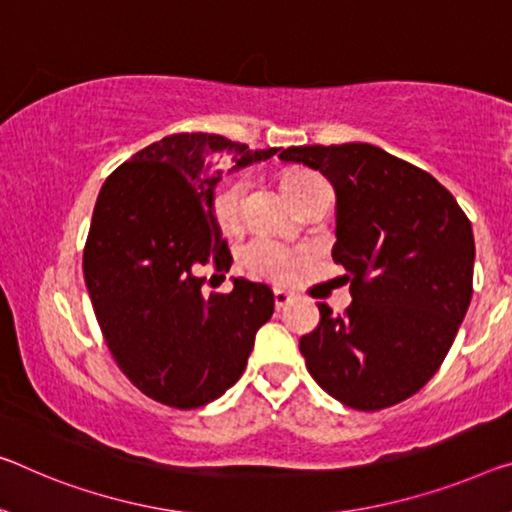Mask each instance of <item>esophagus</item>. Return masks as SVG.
Listing matches in <instances>:
<instances>
[{"mask_svg":"<svg viewBox=\"0 0 512 512\" xmlns=\"http://www.w3.org/2000/svg\"><path fill=\"white\" fill-rule=\"evenodd\" d=\"M290 302H293V295L286 293V290H274V306H277V309H283V306H288Z\"/></svg>","mask_w":512,"mask_h":512,"instance_id":"34e87169","label":"esophagus"}]
</instances>
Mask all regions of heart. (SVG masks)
<instances>
[{"mask_svg": "<svg viewBox=\"0 0 512 512\" xmlns=\"http://www.w3.org/2000/svg\"><path fill=\"white\" fill-rule=\"evenodd\" d=\"M318 176L304 169H290L281 178V187L290 201L300 194L311 180ZM249 178H233L224 183L212 196V215L219 229L226 233H238L245 224V196L249 192ZM297 263V254L288 247L279 245L265 235H256L238 251V265L242 272H247L254 279L265 281H286L293 265Z\"/></svg>", "mask_w": 512, "mask_h": 512, "instance_id": "1", "label": "heart"}]
</instances>
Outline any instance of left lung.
Masks as SVG:
<instances>
[{"label":"left lung","instance_id":"1","mask_svg":"<svg viewBox=\"0 0 512 512\" xmlns=\"http://www.w3.org/2000/svg\"><path fill=\"white\" fill-rule=\"evenodd\" d=\"M336 190L334 263L352 304L300 338L306 368L329 396L375 412L414 396L439 371L474 293V233L428 171L371 144L290 146Z\"/></svg>","mask_w":512,"mask_h":512}]
</instances>
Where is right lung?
<instances>
[{"instance_id": "right-lung-1", "label": "right lung", "mask_w": 512, "mask_h": 512, "mask_svg": "<svg viewBox=\"0 0 512 512\" xmlns=\"http://www.w3.org/2000/svg\"><path fill=\"white\" fill-rule=\"evenodd\" d=\"M224 148L233 169L277 153L206 132L155 141L109 174L84 245L86 290L114 361L144 396L178 410L208 405L240 380L274 311L265 283L240 277L231 293L201 290V267L231 270L212 215L222 171L206 164Z\"/></svg>"}]
</instances>
